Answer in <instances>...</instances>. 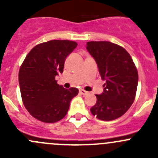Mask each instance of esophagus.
Listing matches in <instances>:
<instances>
[{"instance_id": "esophagus-1", "label": "esophagus", "mask_w": 158, "mask_h": 158, "mask_svg": "<svg viewBox=\"0 0 158 158\" xmlns=\"http://www.w3.org/2000/svg\"><path fill=\"white\" fill-rule=\"evenodd\" d=\"M79 92H80V93L82 94V95H86L87 94L89 93L88 92L85 91V90H84V89H81V90H79Z\"/></svg>"}]
</instances>
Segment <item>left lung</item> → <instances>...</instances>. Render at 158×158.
Returning a JSON list of instances; mask_svg holds the SVG:
<instances>
[{"mask_svg": "<svg viewBox=\"0 0 158 158\" xmlns=\"http://www.w3.org/2000/svg\"><path fill=\"white\" fill-rule=\"evenodd\" d=\"M86 49L98 65L104 84L102 95L90 109L97 118L111 121L123 115L136 95L138 73L130 54L125 48L108 41H90Z\"/></svg>", "mask_w": 158, "mask_h": 158, "instance_id": "8db88e82", "label": "left lung"}]
</instances>
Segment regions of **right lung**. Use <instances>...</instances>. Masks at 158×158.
Here are the masks:
<instances>
[{
    "instance_id": "add662e5",
    "label": "right lung",
    "mask_w": 158,
    "mask_h": 158,
    "mask_svg": "<svg viewBox=\"0 0 158 158\" xmlns=\"http://www.w3.org/2000/svg\"><path fill=\"white\" fill-rule=\"evenodd\" d=\"M71 40H53L35 46L19 70L22 101L37 120L54 123L66 116L76 88L66 89L57 84L56 76L62 73L66 58L77 47Z\"/></svg>"
}]
</instances>
